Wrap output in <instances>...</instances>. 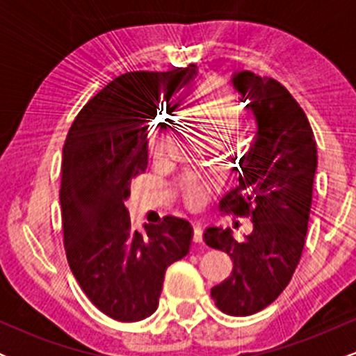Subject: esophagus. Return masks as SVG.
I'll return each instance as SVG.
<instances>
[{
	"label": "esophagus",
	"mask_w": 356,
	"mask_h": 356,
	"mask_svg": "<svg viewBox=\"0 0 356 356\" xmlns=\"http://www.w3.org/2000/svg\"><path fill=\"white\" fill-rule=\"evenodd\" d=\"M192 239H194V243H201L202 241V227L199 224L194 226V236H192Z\"/></svg>",
	"instance_id": "34e87169"
}]
</instances>
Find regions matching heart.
<instances>
[{
	"mask_svg": "<svg viewBox=\"0 0 356 356\" xmlns=\"http://www.w3.org/2000/svg\"><path fill=\"white\" fill-rule=\"evenodd\" d=\"M186 112L197 124L209 140H219L227 136L239 115L238 97L229 85L219 79H206L192 90L186 104ZM164 124L154 122L149 134V152L154 157L164 149ZM211 184L197 175H186L181 181V192L186 204L199 206L207 197Z\"/></svg>",
	"mask_w": 356,
	"mask_h": 356,
	"instance_id": "1",
	"label": "heart"
}]
</instances>
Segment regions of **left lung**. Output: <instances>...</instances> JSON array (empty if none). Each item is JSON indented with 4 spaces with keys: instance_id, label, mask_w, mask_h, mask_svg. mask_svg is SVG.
Instances as JSON below:
<instances>
[{
    "instance_id": "8db88e82",
    "label": "left lung",
    "mask_w": 356,
    "mask_h": 356,
    "mask_svg": "<svg viewBox=\"0 0 356 356\" xmlns=\"http://www.w3.org/2000/svg\"><path fill=\"white\" fill-rule=\"evenodd\" d=\"M231 81L254 115L256 134L239 162L238 186L220 207L249 216L252 231L238 243L229 227L211 226L204 241L232 259L231 276L211 289L216 306L249 316L283 293L300 263L318 154L303 108L280 81L249 70L234 72Z\"/></svg>"
}]
</instances>
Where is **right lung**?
I'll return each mask as SVG.
<instances>
[{"instance_id":"1","label":"right lung","mask_w":356,"mask_h":356,"mask_svg":"<svg viewBox=\"0 0 356 356\" xmlns=\"http://www.w3.org/2000/svg\"><path fill=\"white\" fill-rule=\"evenodd\" d=\"M195 65L117 76L80 110L61 164L63 244L73 276L93 305L117 321H140L159 306L165 269L189 252V220L165 216L130 226V181L147 169L150 118L191 83Z\"/></svg>"}]
</instances>
